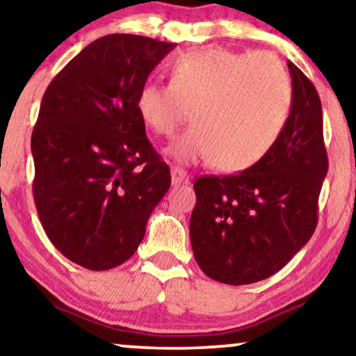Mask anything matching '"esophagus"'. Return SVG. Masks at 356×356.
<instances>
[{"mask_svg": "<svg viewBox=\"0 0 356 356\" xmlns=\"http://www.w3.org/2000/svg\"><path fill=\"white\" fill-rule=\"evenodd\" d=\"M170 179H172V186H182V184L188 182V174L186 169L174 165V168L170 169Z\"/></svg>", "mask_w": 356, "mask_h": 356, "instance_id": "esophagus-1", "label": "esophagus"}]
</instances>
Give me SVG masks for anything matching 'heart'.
<instances>
[{
	"label": "heart",
	"mask_w": 356,
	"mask_h": 356,
	"mask_svg": "<svg viewBox=\"0 0 356 356\" xmlns=\"http://www.w3.org/2000/svg\"><path fill=\"white\" fill-rule=\"evenodd\" d=\"M293 88L285 66L268 51L210 47L174 60L170 83L148 81L136 96V111L148 129L172 136L193 125L168 153L181 163L211 161L222 172H241L260 163L286 129Z\"/></svg>",
	"instance_id": "1"
}]
</instances>
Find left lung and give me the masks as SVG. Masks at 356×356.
<instances>
[{
	"label": "left lung",
	"mask_w": 356,
	"mask_h": 356,
	"mask_svg": "<svg viewBox=\"0 0 356 356\" xmlns=\"http://www.w3.org/2000/svg\"><path fill=\"white\" fill-rule=\"evenodd\" d=\"M290 120L265 158L248 170L193 182L191 243L198 267L226 285L272 277L311 239L327 175L322 107L314 84L288 61Z\"/></svg>",
	"instance_id": "obj_1"
}]
</instances>
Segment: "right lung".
<instances>
[{"label": "right lung", "mask_w": 356, "mask_h": 356, "mask_svg": "<svg viewBox=\"0 0 356 356\" xmlns=\"http://www.w3.org/2000/svg\"><path fill=\"white\" fill-rule=\"evenodd\" d=\"M174 47L143 35H104L42 97L31 138L35 208L51 244L84 268L129 260L169 191V165L146 138L136 96Z\"/></svg>", "instance_id": "right-lung-1"}]
</instances>
